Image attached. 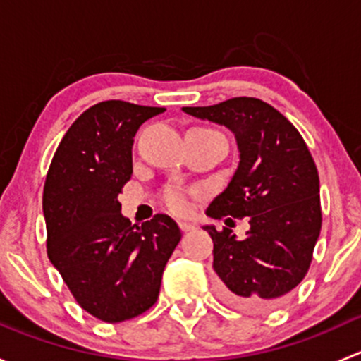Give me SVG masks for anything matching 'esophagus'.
Instances as JSON below:
<instances>
[{
  "instance_id": "esophagus-1",
  "label": "esophagus",
  "mask_w": 361,
  "mask_h": 361,
  "mask_svg": "<svg viewBox=\"0 0 361 361\" xmlns=\"http://www.w3.org/2000/svg\"><path fill=\"white\" fill-rule=\"evenodd\" d=\"M180 228L183 232H190V231H195V225L190 224V221H180Z\"/></svg>"
}]
</instances>
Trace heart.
Wrapping results in <instances>:
<instances>
[{"label": "heart", "mask_w": 361, "mask_h": 361, "mask_svg": "<svg viewBox=\"0 0 361 361\" xmlns=\"http://www.w3.org/2000/svg\"><path fill=\"white\" fill-rule=\"evenodd\" d=\"M166 204L169 209L176 211V213H183V211H187L188 207V201L187 197H185L183 192L180 190H169L166 194Z\"/></svg>", "instance_id": "1"}]
</instances>
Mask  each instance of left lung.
Here are the masks:
<instances>
[{
	"label": "left lung",
	"mask_w": 361,
	"mask_h": 361,
	"mask_svg": "<svg viewBox=\"0 0 361 361\" xmlns=\"http://www.w3.org/2000/svg\"><path fill=\"white\" fill-rule=\"evenodd\" d=\"M181 110L225 126L238 143V169L206 214L250 216V231L238 239L231 228L204 225L221 298L243 311H271L307 274L322 231L314 160L292 122L260 99L232 97Z\"/></svg>",
	"instance_id": "1"
}]
</instances>
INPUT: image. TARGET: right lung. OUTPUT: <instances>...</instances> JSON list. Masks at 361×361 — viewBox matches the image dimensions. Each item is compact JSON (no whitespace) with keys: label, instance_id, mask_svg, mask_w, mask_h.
Masks as SVG:
<instances>
[{"label":"right lung","instance_id":"add662e5","mask_svg":"<svg viewBox=\"0 0 361 361\" xmlns=\"http://www.w3.org/2000/svg\"><path fill=\"white\" fill-rule=\"evenodd\" d=\"M162 111L126 101L94 104L64 134L47 173V253L76 302L101 322H126L157 302L164 267L181 239L167 214L137 227L120 213L134 136Z\"/></svg>","mask_w":361,"mask_h":361}]
</instances>
